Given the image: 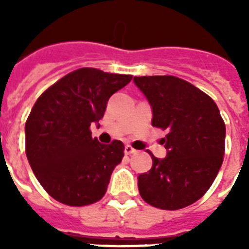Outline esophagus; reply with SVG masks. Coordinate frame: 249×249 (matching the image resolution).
I'll use <instances>...</instances> for the list:
<instances>
[{
    "label": "esophagus",
    "instance_id": "34e87169",
    "mask_svg": "<svg viewBox=\"0 0 249 249\" xmlns=\"http://www.w3.org/2000/svg\"><path fill=\"white\" fill-rule=\"evenodd\" d=\"M136 152H137V151H136L135 148H132L129 144L124 146V153H126V155H132V153H136Z\"/></svg>",
    "mask_w": 249,
    "mask_h": 249
}]
</instances>
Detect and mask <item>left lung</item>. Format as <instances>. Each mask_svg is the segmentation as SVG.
<instances>
[{"mask_svg": "<svg viewBox=\"0 0 249 249\" xmlns=\"http://www.w3.org/2000/svg\"><path fill=\"white\" fill-rule=\"evenodd\" d=\"M133 82L151 106L152 126L167 131L166 157L151 153L152 168L138 176V191L151 206L181 210L198 201L218 175L226 126L214 101L187 81L142 76Z\"/></svg>", "mask_w": 249, "mask_h": 249, "instance_id": "1", "label": "left lung"}]
</instances>
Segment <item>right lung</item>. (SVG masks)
<instances>
[{"instance_id": "add662e5", "label": "right lung", "mask_w": 249, "mask_h": 249, "mask_svg": "<svg viewBox=\"0 0 249 249\" xmlns=\"http://www.w3.org/2000/svg\"><path fill=\"white\" fill-rule=\"evenodd\" d=\"M131 80L129 74L80 68L36 101L25 126L26 155L41 186L56 201L80 207L105 196L124 146L121 141L100 143L89 127L100 126L109 97Z\"/></svg>"}]
</instances>
